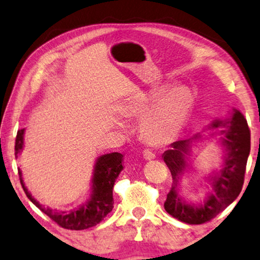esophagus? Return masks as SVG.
<instances>
[{"instance_id": "esophagus-1", "label": "esophagus", "mask_w": 260, "mask_h": 260, "mask_svg": "<svg viewBox=\"0 0 260 260\" xmlns=\"http://www.w3.org/2000/svg\"><path fill=\"white\" fill-rule=\"evenodd\" d=\"M143 156H144V158H146V159L150 160V159H153V158H156V153L153 152L151 149H144Z\"/></svg>"}]
</instances>
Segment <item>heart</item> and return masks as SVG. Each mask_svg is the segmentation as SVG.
Returning <instances> with one entry per match:
<instances>
[{
  "instance_id": "b5f03b06",
  "label": "heart",
  "mask_w": 260,
  "mask_h": 260,
  "mask_svg": "<svg viewBox=\"0 0 260 260\" xmlns=\"http://www.w3.org/2000/svg\"><path fill=\"white\" fill-rule=\"evenodd\" d=\"M167 90L169 87H161L129 109V113L140 119L148 116L143 122L142 133L153 143L173 139L186 124L193 107V94L188 87H177L166 94Z\"/></svg>"
}]
</instances>
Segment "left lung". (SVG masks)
Masks as SVG:
<instances>
[{"label":"left lung","instance_id":"obj_1","mask_svg":"<svg viewBox=\"0 0 260 260\" xmlns=\"http://www.w3.org/2000/svg\"><path fill=\"white\" fill-rule=\"evenodd\" d=\"M210 128H222L219 133L223 136L222 146L226 148L227 156L223 169L211 178L213 191L203 205L193 206L184 203L178 193L180 175L187 166L184 153L187 155L189 152L191 140L199 139L201 135H195L191 140L177 141L162 155L173 179L164 208L172 217L190 225H201L217 217L237 199L244 183L246 161L250 153V128L244 116L234 110L232 118L227 120H214Z\"/></svg>","mask_w":260,"mask_h":260}]
</instances>
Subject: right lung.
Returning a JSON list of instances; mask_svg holds the SVG:
<instances>
[{
  "label": "right lung",
  "instance_id": "1",
  "mask_svg": "<svg viewBox=\"0 0 260 260\" xmlns=\"http://www.w3.org/2000/svg\"><path fill=\"white\" fill-rule=\"evenodd\" d=\"M24 132L25 129H19L17 132L16 143H15V156L18 158V153L23 149L24 144ZM122 155L119 152H111L101 156L96 160L94 167L93 182V193L90 200L83 204L81 208L70 211V212H58L50 208H45L37 200H34L32 195L25 187L21 172L18 169V174L20 179L21 187H23L26 196L28 200L40 209L43 213L47 214L52 221L57 225L65 228V230L81 231L87 228L96 226L99 222L107 217L113 209V196L112 189L113 184L118 175L121 172L122 167Z\"/></svg>",
  "mask_w": 260,
  "mask_h": 260
}]
</instances>
